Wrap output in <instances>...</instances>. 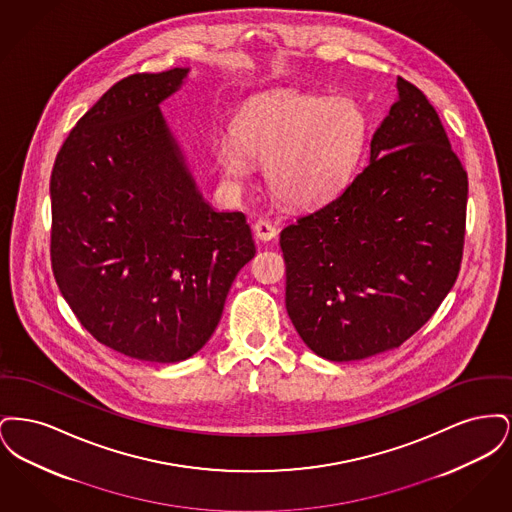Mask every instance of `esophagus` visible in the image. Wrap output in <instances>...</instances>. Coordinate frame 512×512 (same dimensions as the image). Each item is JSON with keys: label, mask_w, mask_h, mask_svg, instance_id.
Listing matches in <instances>:
<instances>
[{"label": "esophagus", "mask_w": 512, "mask_h": 512, "mask_svg": "<svg viewBox=\"0 0 512 512\" xmlns=\"http://www.w3.org/2000/svg\"><path fill=\"white\" fill-rule=\"evenodd\" d=\"M253 230H255V236H257L259 240H263V242H270V240L276 238V226H274L270 220H257L255 226H253Z\"/></svg>", "instance_id": "obj_1"}]
</instances>
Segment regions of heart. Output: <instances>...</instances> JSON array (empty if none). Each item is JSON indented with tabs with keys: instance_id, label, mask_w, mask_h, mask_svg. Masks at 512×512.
<instances>
[{
	"instance_id": "1",
	"label": "heart",
	"mask_w": 512,
	"mask_h": 512,
	"mask_svg": "<svg viewBox=\"0 0 512 512\" xmlns=\"http://www.w3.org/2000/svg\"><path fill=\"white\" fill-rule=\"evenodd\" d=\"M368 122L347 98L270 92L253 99L234 122V138H220L215 157L230 182H242L251 159L265 163L268 192L290 207L332 197L357 169Z\"/></svg>"
}]
</instances>
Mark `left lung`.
Returning <instances> with one entry per match:
<instances>
[{"label":"left lung","instance_id":"8db88e82","mask_svg":"<svg viewBox=\"0 0 512 512\" xmlns=\"http://www.w3.org/2000/svg\"><path fill=\"white\" fill-rule=\"evenodd\" d=\"M397 92L365 169L280 234L288 315L336 363L409 340L461 270L468 176L426 96L401 76Z\"/></svg>","mask_w":512,"mask_h":512}]
</instances>
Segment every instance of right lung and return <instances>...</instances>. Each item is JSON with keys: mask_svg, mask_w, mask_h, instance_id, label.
<instances>
[{"mask_svg": "<svg viewBox=\"0 0 512 512\" xmlns=\"http://www.w3.org/2000/svg\"><path fill=\"white\" fill-rule=\"evenodd\" d=\"M188 69L130 74L76 122L51 171V268L80 324L149 363L197 353L255 255L244 213L199 192L159 103Z\"/></svg>", "mask_w": 512, "mask_h": 512, "instance_id": "right-lung-1", "label": "right lung"}]
</instances>
